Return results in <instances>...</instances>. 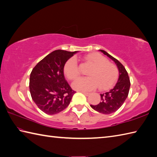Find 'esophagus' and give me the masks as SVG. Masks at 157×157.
I'll return each instance as SVG.
<instances>
[{
	"mask_svg": "<svg viewBox=\"0 0 157 157\" xmlns=\"http://www.w3.org/2000/svg\"><path fill=\"white\" fill-rule=\"evenodd\" d=\"M82 93L83 94H84L85 96H88L90 94V92H82Z\"/></svg>",
	"mask_w": 157,
	"mask_h": 157,
	"instance_id": "esophagus-1",
	"label": "esophagus"
}]
</instances>
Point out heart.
Wrapping results in <instances>:
<instances>
[{
  "label": "heart",
  "mask_w": 157,
  "mask_h": 157,
  "mask_svg": "<svg viewBox=\"0 0 157 157\" xmlns=\"http://www.w3.org/2000/svg\"><path fill=\"white\" fill-rule=\"evenodd\" d=\"M86 60L93 65L88 73V78H81L73 82V87L77 90H92L97 86L105 90L111 86L118 76V70L115 65L98 53L89 54ZM64 73L70 80H74L79 75L78 61L75 57L69 59L64 66Z\"/></svg>",
  "instance_id": "1"
}]
</instances>
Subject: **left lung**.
<instances>
[{
	"mask_svg": "<svg viewBox=\"0 0 157 157\" xmlns=\"http://www.w3.org/2000/svg\"><path fill=\"white\" fill-rule=\"evenodd\" d=\"M103 54L106 55L113 61L117 67L119 74L116 84L109 91L101 94V102L96 105H90L91 107L102 114H111L115 112L121 107L125 102L129 94L130 81L125 68L117 59L110 55L108 52L99 50Z\"/></svg>",
	"mask_w": 157,
	"mask_h": 157,
	"instance_id": "obj_1",
	"label": "left lung"
}]
</instances>
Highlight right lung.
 <instances>
[{
	"mask_svg": "<svg viewBox=\"0 0 157 157\" xmlns=\"http://www.w3.org/2000/svg\"><path fill=\"white\" fill-rule=\"evenodd\" d=\"M77 52L56 50L32 69L29 78L31 96L46 114L55 115L65 109L75 93L65 80L63 69L67 60Z\"/></svg>",
	"mask_w": 157,
	"mask_h": 157,
	"instance_id": "1",
	"label": "right lung"
}]
</instances>
